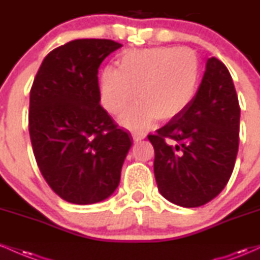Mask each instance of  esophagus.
<instances>
[{
    "mask_svg": "<svg viewBox=\"0 0 260 260\" xmlns=\"http://www.w3.org/2000/svg\"><path fill=\"white\" fill-rule=\"evenodd\" d=\"M132 136H133V139L136 140V142H138V140H142V139L145 138V134L144 133L134 132V133H132Z\"/></svg>",
    "mask_w": 260,
    "mask_h": 260,
    "instance_id": "34e87169",
    "label": "esophagus"
}]
</instances>
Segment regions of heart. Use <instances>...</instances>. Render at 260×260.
Wrapping results in <instances>:
<instances>
[{
    "label": "heart",
    "mask_w": 260,
    "mask_h": 260,
    "mask_svg": "<svg viewBox=\"0 0 260 260\" xmlns=\"http://www.w3.org/2000/svg\"><path fill=\"white\" fill-rule=\"evenodd\" d=\"M118 68L107 66L100 77V101L107 112L122 116L139 101L122 123L136 131L147 129L159 118L169 121L194 99L201 79V64L189 47L161 46L124 51Z\"/></svg>",
    "instance_id": "1"
}]
</instances>
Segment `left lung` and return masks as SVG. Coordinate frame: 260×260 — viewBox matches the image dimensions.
Returning <instances> with one entry per match:
<instances>
[{
    "mask_svg": "<svg viewBox=\"0 0 260 260\" xmlns=\"http://www.w3.org/2000/svg\"><path fill=\"white\" fill-rule=\"evenodd\" d=\"M240 104L231 74L215 57L207 61L194 99L148 139L161 196L184 208L207 204L225 188L240 142Z\"/></svg>",
    "mask_w": 260,
    "mask_h": 260,
    "instance_id": "8db88e82",
    "label": "left lung"
}]
</instances>
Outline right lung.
Here are the masks:
<instances>
[{"label":"right lung","instance_id":"1","mask_svg":"<svg viewBox=\"0 0 260 260\" xmlns=\"http://www.w3.org/2000/svg\"><path fill=\"white\" fill-rule=\"evenodd\" d=\"M121 44L78 39L52 50L30 90L29 133L41 175L73 204H94L118 187L129 134L100 105L98 72Z\"/></svg>","mask_w":260,"mask_h":260}]
</instances>
